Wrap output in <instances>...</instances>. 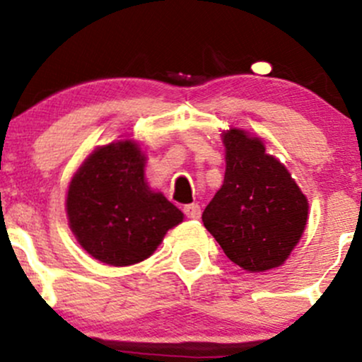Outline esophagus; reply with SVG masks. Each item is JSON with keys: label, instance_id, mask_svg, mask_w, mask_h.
Segmentation results:
<instances>
[{"label": "esophagus", "instance_id": "obj_1", "mask_svg": "<svg viewBox=\"0 0 362 362\" xmlns=\"http://www.w3.org/2000/svg\"><path fill=\"white\" fill-rule=\"evenodd\" d=\"M184 214L189 219H199V218H201V206H199V204H187V206H184Z\"/></svg>", "mask_w": 362, "mask_h": 362}]
</instances>
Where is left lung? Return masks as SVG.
I'll return each mask as SVG.
<instances>
[{"label":"left lung","instance_id":"left-lung-1","mask_svg":"<svg viewBox=\"0 0 362 362\" xmlns=\"http://www.w3.org/2000/svg\"><path fill=\"white\" fill-rule=\"evenodd\" d=\"M223 143L224 182L202 213V223L228 259L245 271L279 267L300 242L308 201L262 141L230 129Z\"/></svg>","mask_w":362,"mask_h":362}]
</instances>
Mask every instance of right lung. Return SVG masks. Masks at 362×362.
Listing matches in <instances>:
<instances>
[{
    "label": "right lung",
    "instance_id": "add662e5",
    "mask_svg": "<svg viewBox=\"0 0 362 362\" xmlns=\"http://www.w3.org/2000/svg\"><path fill=\"white\" fill-rule=\"evenodd\" d=\"M66 211L81 247L115 267L148 259L184 219L163 194L149 190L143 153L129 139L86 158L69 184Z\"/></svg>",
    "mask_w": 362,
    "mask_h": 362
}]
</instances>
